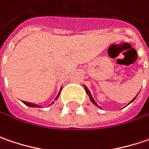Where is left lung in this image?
I'll return each instance as SVG.
<instances>
[{"instance_id":"8db88e82","label":"left lung","mask_w":149,"mask_h":149,"mask_svg":"<svg viewBox=\"0 0 149 149\" xmlns=\"http://www.w3.org/2000/svg\"><path fill=\"white\" fill-rule=\"evenodd\" d=\"M84 87H85V90H86V93H87V95H89V96H90V99H91V102H92V103H93L94 105H95V106H97V107H99V106H98V105H97V104H96V102H95V100H94L93 97H92V95H91V92H90V91H89V90H88V88H87V87H86V86H84ZM136 97H137V96H136ZM136 97H135V98H136ZM135 98H134V99H133V100H132V101H131L130 103H132V101H133V100H135ZM130 103H129V104H130Z\"/></svg>"}]
</instances>
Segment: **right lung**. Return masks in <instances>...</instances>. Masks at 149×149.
<instances>
[{
  "mask_svg": "<svg viewBox=\"0 0 149 149\" xmlns=\"http://www.w3.org/2000/svg\"><path fill=\"white\" fill-rule=\"evenodd\" d=\"M59 94H60V92L58 93V95H57V97H56L55 100H57L58 98V96H59ZM26 106H28V107H39V106H38V105H35V104H33V103H29V102H26V101H22ZM54 103V102H53ZM52 103V104H53Z\"/></svg>",
  "mask_w": 149,
  "mask_h": 149,
  "instance_id": "add662e5",
  "label": "right lung"
}]
</instances>
